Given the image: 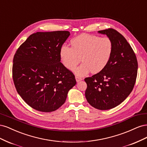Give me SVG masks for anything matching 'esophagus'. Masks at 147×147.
Returning <instances> with one entry per match:
<instances>
[{
	"label": "esophagus",
	"mask_w": 147,
	"mask_h": 147,
	"mask_svg": "<svg viewBox=\"0 0 147 147\" xmlns=\"http://www.w3.org/2000/svg\"><path fill=\"white\" fill-rule=\"evenodd\" d=\"M75 79H76V81H77V82H80L81 80H83V78H81V77H77V76L75 77Z\"/></svg>",
	"instance_id": "obj_1"
}]
</instances>
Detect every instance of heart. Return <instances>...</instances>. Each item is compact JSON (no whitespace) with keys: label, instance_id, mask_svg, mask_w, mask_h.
Masks as SVG:
<instances>
[{"label":"heart","instance_id":"b5f03b06","mask_svg":"<svg viewBox=\"0 0 147 147\" xmlns=\"http://www.w3.org/2000/svg\"><path fill=\"white\" fill-rule=\"evenodd\" d=\"M71 48L63 45L60 48L59 56L62 64L69 70L75 69L78 76H84L89 72L99 73L108 64L112 57L113 44L109 37L83 34L73 38Z\"/></svg>","mask_w":147,"mask_h":147}]
</instances>
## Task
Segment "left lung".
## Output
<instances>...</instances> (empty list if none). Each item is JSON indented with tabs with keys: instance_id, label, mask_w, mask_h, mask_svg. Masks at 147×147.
<instances>
[{
	"instance_id": "8db88e82",
	"label": "left lung",
	"mask_w": 147,
	"mask_h": 147,
	"mask_svg": "<svg viewBox=\"0 0 147 147\" xmlns=\"http://www.w3.org/2000/svg\"><path fill=\"white\" fill-rule=\"evenodd\" d=\"M112 40L113 50L108 64L101 72L84 78L88 103L99 110H109L119 105L130 94L137 75L138 63L126 39L112 28L99 30Z\"/></svg>"
}]
</instances>
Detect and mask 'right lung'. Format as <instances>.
<instances>
[{
  "label": "right lung",
  "instance_id": "add662e5",
  "mask_svg": "<svg viewBox=\"0 0 147 147\" xmlns=\"http://www.w3.org/2000/svg\"><path fill=\"white\" fill-rule=\"evenodd\" d=\"M69 35L65 30L34 33L15 53L13 82L21 98L35 110L58 109L76 84L74 74L60 62V48Z\"/></svg>",
  "mask_w": 147,
  "mask_h": 147
}]
</instances>
